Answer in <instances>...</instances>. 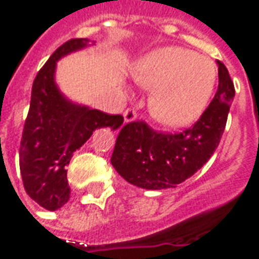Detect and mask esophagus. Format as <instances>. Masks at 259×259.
<instances>
[{"mask_svg": "<svg viewBox=\"0 0 259 259\" xmlns=\"http://www.w3.org/2000/svg\"><path fill=\"white\" fill-rule=\"evenodd\" d=\"M123 118H124V122L126 123H129V122H133L136 118H137V113L133 108H127L126 111L123 112Z\"/></svg>", "mask_w": 259, "mask_h": 259, "instance_id": "34e87169", "label": "esophagus"}]
</instances>
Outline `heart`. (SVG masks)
I'll use <instances>...</instances> for the list:
<instances>
[{"label": "heart", "instance_id": "b5f03b06", "mask_svg": "<svg viewBox=\"0 0 259 259\" xmlns=\"http://www.w3.org/2000/svg\"><path fill=\"white\" fill-rule=\"evenodd\" d=\"M136 81L151 90L148 111L169 129L194 123L205 111L217 83L211 59L180 47L148 54L135 68Z\"/></svg>", "mask_w": 259, "mask_h": 259}]
</instances>
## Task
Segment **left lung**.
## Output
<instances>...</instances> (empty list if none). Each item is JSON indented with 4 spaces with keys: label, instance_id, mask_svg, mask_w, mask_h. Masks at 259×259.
<instances>
[{
    "label": "left lung",
    "instance_id": "left-lung-1",
    "mask_svg": "<svg viewBox=\"0 0 259 259\" xmlns=\"http://www.w3.org/2000/svg\"><path fill=\"white\" fill-rule=\"evenodd\" d=\"M217 94L200 119L182 133H158L146 122L124 124L115 143L111 163L122 178L147 190L183 183L201 169L219 146L228 120L234 85L218 61Z\"/></svg>",
    "mask_w": 259,
    "mask_h": 259
}]
</instances>
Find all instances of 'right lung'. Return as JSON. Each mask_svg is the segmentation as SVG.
Instances as JSON below:
<instances>
[{
    "label": "right lung",
    "mask_w": 259,
    "mask_h": 259,
    "mask_svg": "<svg viewBox=\"0 0 259 259\" xmlns=\"http://www.w3.org/2000/svg\"><path fill=\"white\" fill-rule=\"evenodd\" d=\"M87 38H72L50 57L31 87L29 113L20 141L19 165L26 193L48 211L66 204L70 187L66 166L76 150L89 140L94 130L119 129L122 115H108L69 101L55 83L59 59L89 46Z\"/></svg>",
    "instance_id": "1"
}]
</instances>
